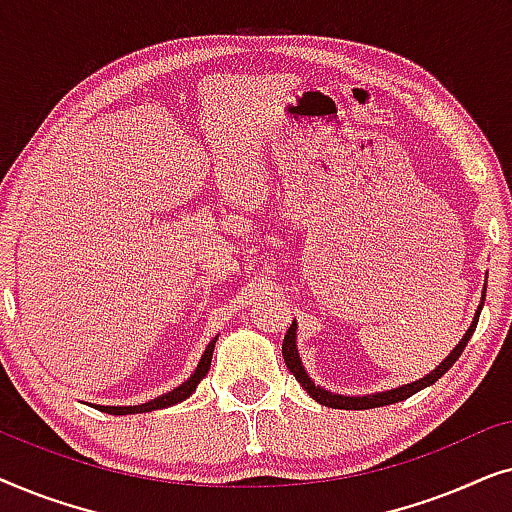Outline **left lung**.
Listing matches in <instances>:
<instances>
[{"mask_svg": "<svg viewBox=\"0 0 512 512\" xmlns=\"http://www.w3.org/2000/svg\"><path fill=\"white\" fill-rule=\"evenodd\" d=\"M485 293H487V279H485V289H482V298H480V305L478 310H475V317L471 321V326H468V331L464 333V338L459 340V345L452 349L450 354L445 356L443 361L438 363L436 368L431 370L429 375L419 377V380L410 382V384H401V387L396 389H387V391H375V394H363V396H347V394H335V391H328L324 387H319L317 382L312 380L310 375H307V370L303 366V359H300V352H298V324L293 321L289 331L284 335V345H282V354H284V363L286 368L291 370L293 375H296V380L303 384V389L310 394L314 401L321 403V405H328V408H338V410H368V408H380V405H389V403H398L403 401V398H410L412 394H417V391H422L426 387H431L433 382H438L440 377H443L447 370L454 366V361L459 359L461 352H464V347L468 345V340H471V335L475 331V326H478V317H480V310L482 305H485Z\"/></svg>", "mask_w": 512, "mask_h": 512, "instance_id": "8db88e82", "label": "left lung"}]
</instances>
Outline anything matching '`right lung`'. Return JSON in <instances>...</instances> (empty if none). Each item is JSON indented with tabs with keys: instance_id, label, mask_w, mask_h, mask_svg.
I'll return each mask as SVG.
<instances>
[{
	"instance_id": "1",
	"label": "right lung",
	"mask_w": 512,
	"mask_h": 512,
	"mask_svg": "<svg viewBox=\"0 0 512 512\" xmlns=\"http://www.w3.org/2000/svg\"><path fill=\"white\" fill-rule=\"evenodd\" d=\"M216 340H219V335H216V338L207 345L205 352H202L200 361H198V368L193 370L191 377H188L186 382H181L179 387H174L172 391H167V394L158 396V398H151V401L139 403V405H95V408L102 410V412H107V415H137V412L163 410V408H170V405H177L181 401H186V398L191 396L195 389H198L200 380L207 375L209 366H212V354H214Z\"/></svg>"
}]
</instances>
